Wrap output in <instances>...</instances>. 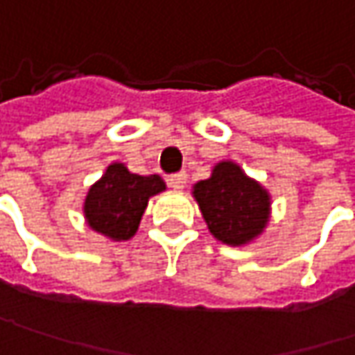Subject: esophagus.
Listing matches in <instances>:
<instances>
[{"label":"esophagus","instance_id":"esophagus-1","mask_svg":"<svg viewBox=\"0 0 355 355\" xmlns=\"http://www.w3.org/2000/svg\"><path fill=\"white\" fill-rule=\"evenodd\" d=\"M186 182H188V173H186V171L173 173V175L167 178V184H169V188H173V190H184V188H186Z\"/></svg>","mask_w":355,"mask_h":355}]
</instances>
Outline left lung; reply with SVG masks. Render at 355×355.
<instances>
[{
  "instance_id": "obj_1",
  "label": "left lung",
  "mask_w": 355,
  "mask_h": 355,
  "mask_svg": "<svg viewBox=\"0 0 355 355\" xmlns=\"http://www.w3.org/2000/svg\"><path fill=\"white\" fill-rule=\"evenodd\" d=\"M193 198L214 239L230 246L254 241L270 214L268 191L234 162L216 165L208 180L193 186Z\"/></svg>"
}]
</instances>
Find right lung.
I'll list each match as a JSON object with an SVG mask.
<instances>
[{
    "label": "right lung",
    "instance_id": "right-lung-1",
    "mask_svg": "<svg viewBox=\"0 0 355 355\" xmlns=\"http://www.w3.org/2000/svg\"><path fill=\"white\" fill-rule=\"evenodd\" d=\"M164 190L159 175H137L123 164H111L87 193V224L111 241H129L139 228L149 198Z\"/></svg>",
    "mask_w": 355,
    "mask_h": 355
}]
</instances>
